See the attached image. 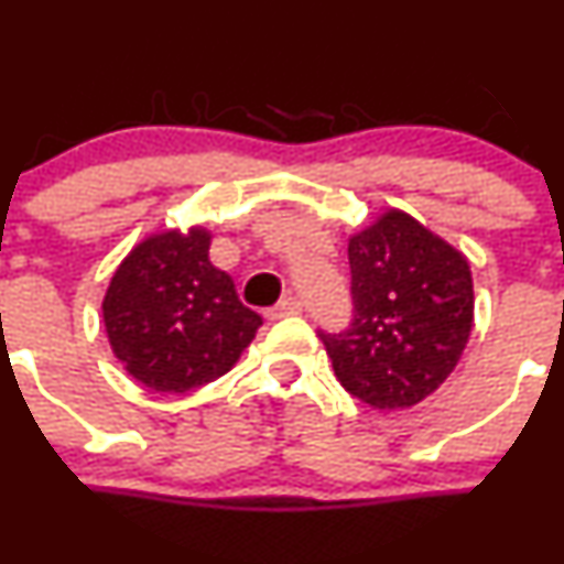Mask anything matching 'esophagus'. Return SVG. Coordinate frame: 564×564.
Segmentation results:
<instances>
[{
	"label": "esophagus",
	"instance_id": "1",
	"mask_svg": "<svg viewBox=\"0 0 564 564\" xmlns=\"http://www.w3.org/2000/svg\"><path fill=\"white\" fill-rule=\"evenodd\" d=\"M301 312V301L295 299V295H288V299L276 301L274 306H271L269 312H265V317L269 321H276V317H288V315H299Z\"/></svg>",
	"mask_w": 564,
	"mask_h": 564
}]
</instances>
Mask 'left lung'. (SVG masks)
I'll return each instance as SVG.
<instances>
[{
  "instance_id": "1",
  "label": "left lung",
  "mask_w": 564,
  "mask_h": 564,
  "mask_svg": "<svg viewBox=\"0 0 564 564\" xmlns=\"http://www.w3.org/2000/svg\"><path fill=\"white\" fill-rule=\"evenodd\" d=\"M354 317L323 332L334 376L361 403L409 409L436 392L471 334L469 263L400 210L348 243Z\"/></svg>"
}]
</instances>
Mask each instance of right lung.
<instances>
[{
	"label": "right lung",
	"mask_w": 564,
	"mask_h": 564,
	"mask_svg": "<svg viewBox=\"0 0 564 564\" xmlns=\"http://www.w3.org/2000/svg\"><path fill=\"white\" fill-rule=\"evenodd\" d=\"M210 236L170 230L139 243L111 276L104 323L111 350L153 392H192L225 376L263 317L208 260Z\"/></svg>",
	"instance_id": "right-lung-1"
}]
</instances>
